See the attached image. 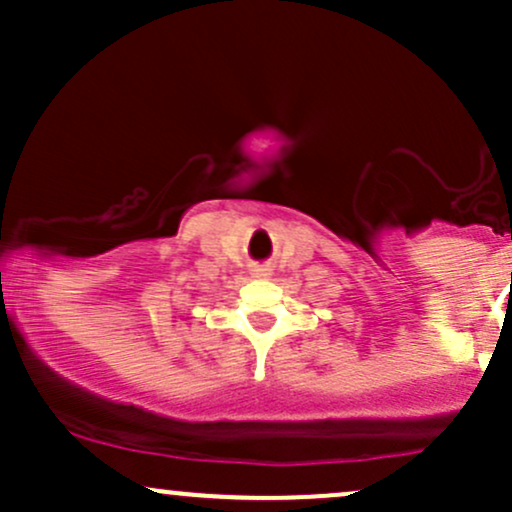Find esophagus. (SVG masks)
<instances>
[{"label":"esophagus","mask_w":512,"mask_h":512,"mask_svg":"<svg viewBox=\"0 0 512 512\" xmlns=\"http://www.w3.org/2000/svg\"><path fill=\"white\" fill-rule=\"evenodd\" d=\"M269 274H272V269H269V267H255V269H252V276H257V279H267Z\"/></svg>","instance_id":"obj_1"}]
</instances>
